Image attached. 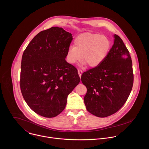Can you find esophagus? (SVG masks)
<instances>
[{
    "mask_svg": "<svg viewBox=\"0 0 149 149\" xmlns=\"http://www.w3.org/2000/svg\"><path fill=\"white\" fill-rule=\"evenodd\" d=\"M78 74H79V77H81V75H82V71L81 70L78 69Z\"/></svg>",
    "mask_w": 149,
    "mask_h": 149,
    "instance_id": "obj_1",
    "label": "esophagus"
}]
</instances>
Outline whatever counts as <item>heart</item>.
<instances>
[{"label":"heart","instance_id":"heart-1","mask_svg":"<svg viewBox=\"0 0 149 149\" xmlns=\"http://www.w3.org/2000/svg\"><path fill=\"white\" fill-rule=\"evenodd\" d=\"M110 42L105 36L97 33H84L76 37L74 46H71L67 52V61L75 63L82 59L90 67L99 66L110 51Z\"/></svg>","mask_w":149,"mask_h":149}]
</instances>
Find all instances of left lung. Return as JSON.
I'll return each mask as SVG.
<instances>
[{
    "label": "left lung",
    "instance_id": "left-lung-1",
    "mask_svg": "<svg viewBox=\"0 0 149 149\" xmlns=\"http://www.w3.org/2000/svg\"><path fill=\"white\" fill-rule=\"evenodd\" d=\"M114 45L101 64L84 72L82 84L87 89L84 103L87 111L98 117L117 112L132 90V61L123 40L114 35Z\"/></svg>",
    "mask_w": 149,
    "mask_h": 149
}]
</instances>
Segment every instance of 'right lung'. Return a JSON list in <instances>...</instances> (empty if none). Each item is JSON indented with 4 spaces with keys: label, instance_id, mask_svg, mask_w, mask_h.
<instances>
[{
    "label": "right lung",
    "instance_id": "1",
    "mask_svg": "<svg viewBox=\"0 0 149 149\" xmlns=\"http://www.w3.org/2000/svg\"><path fill=\"white\" fill-rule=\"evenodd\" d=\"M72 38L62 28L52 27L38 33L24 52L21 93L31 109L41 116L59 114L80 81L77 69L65 60Z\"/></svg>",
    "mask_w": 149,
    "mask_h": 149
}]
</instances>
